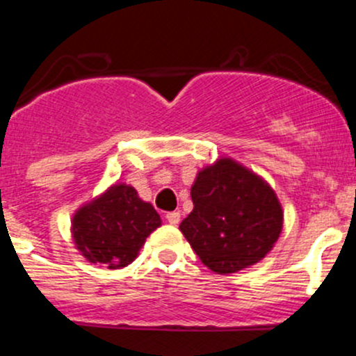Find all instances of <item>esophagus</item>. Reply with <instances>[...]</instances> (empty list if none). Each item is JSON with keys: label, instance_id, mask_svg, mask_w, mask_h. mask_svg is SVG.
Instances as JSON below:
<instances>
[{"label": "esophagus", "instance_id": "obj_1", "mask_svg": "<svg viewBox=\"0 0 356 356\" xmlns=\"http://www.w3.org/2000/svg\"><path fill=\"white\" fill-rule=\"evenodd\" d=\"M165 218H167L168 224L177 225L179 222H181V213H179V211H168V213L165 215Z\"/></svg>", "mask_w": 356, "mask_h": 356}]
</instances>
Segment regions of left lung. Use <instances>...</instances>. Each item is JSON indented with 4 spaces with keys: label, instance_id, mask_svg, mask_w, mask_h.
Masks as SVG:
<instances>
[{
    "label": "left lung",
    "instance_id": "1",
    "mask_svg": "<svg viewBox=\"0 0 356 356\" xmlns=\"http://www.w3.org/2000/svg\"><path fill=\"white\" fill-rule=\"evenodd\" d=\"M193 211L179 229L203 265L234 274L264 260L284 224L281 201L267 181L234 158L220 156L196 174Z\"/></svg>",
    "mask_w": 356,
    "mask_h": 356
}]
</instances>
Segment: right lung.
I'll use <instances>...</instances> for the list:
<instances>
[{
    "label": "right lung",
    "mask_w": 356,
    "mask_h": 356,
    "mask_svg": "<svg viewBox=\"0 0 356 356\" xmlns=\"http://www.w3.org/2000/svg\"><path fill=\"white\" fill-rule=\"evenodd\" d=\"M70 224L75 250L91 264L115 270L138 258L161 218L131 184L117 182L77 208Z\"/></svg>",
    "instance_id": "add662e5"
}]
</instances>
